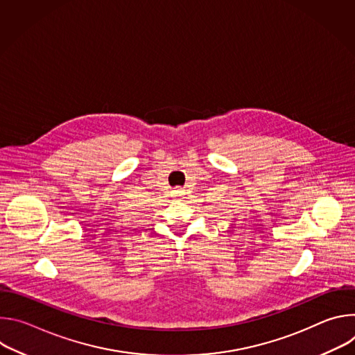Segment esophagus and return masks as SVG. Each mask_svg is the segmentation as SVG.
<instances>
[{
    "label": "esophagus",
    "mask_w": 355,
    "mask_h": 355,
    "mask_svg": "<svg viewBox=\"0 0 355 355\" xmlns=\"http://www.w3.org/2000/svg\"><path fill=\"white\" fill-rule=\"evenodd\" d=\"M177 192H182V191H177Z\"/></svg>",
    "instance_id": "esophagus-1"
}]
</instances>
